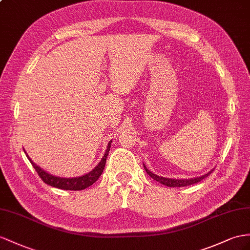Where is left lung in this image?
<instances>
[{
  "mask_svg": "<svg viewBox=\"0 0 250 250\" xmlns=\"http://www.w3.org/2000/svg\"><path fill=\"white\" fill-rule=\"evenodd\" d=\"M144 167H145V170H146V173H148L153 178V180H155L161 184L165 185V186H168V187H186V186H190V185H193V184H196L198 182L203 181L204 178H206L209 174L212 173V171H213V170H211V171L208 172L207 174L198 176V177H194V178H188V180H175V178H167V177L158 176L154 173H152V172L150 170H148V168H146L145 165H144Z\"/></svg>",
  "mask_w": 250,
  "mask_h": 250,
  "instance_id": "8db88e82",
  "label": "left lung"
}]
</instances>
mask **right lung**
<instances>
[{"label":"right lung","instance_id":"obj_1","mask_svg":"<svg viewBox=\"0 0 250 250\" xmlns=\"http://www.w3.org/2000/svg\"><path fill=\"white\" fill-rule=\"evenodd\" d=\"M111 143L112 142L108 143L104 157H102V159L99 162V164L96 166V167L91 172H88V173L85 174V175H82V176H79V177H73V178L58 177V176H55V175H52V174H48L46 171L42 170L39 167V166H37L33 161H31L29 156L26 154V152H25V154H26L27 158L29 159L30 164L33 165V167L37 171L38 175L41 177V180L44 183L49 185V186L55 187V188H59V189H62V190H74V191L83 190V189H85L89 186H92V185L96 181H97L99 176L102 174V172H104L105 162H106V157L108 155V151H110V148H111Z\"/></svg>","mask_w":250,"mask_h":250}]
</instances>
